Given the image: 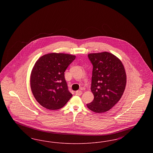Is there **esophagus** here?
Masks as SVG:
<instances>
[{"label":"esophagus","instance_id":"esophagus-1","mask_svg":"<svg viewBox=\"0 0 153 153\" xmlns=\"http://www.w3.org/2000/svg\"><path fill=\"white\" fill-rule=\"evenodd\" d=\"M81 94H82V91H81L79 90V91H76V95L80 96V95H81Z\"/></svg>","mask_w":153,"mask_h":153}]
</instances>
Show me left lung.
<instances>
[{"instance_id":"left-lung-1","label":"left lung","mask_w":153,"mask_h":153,"mask_svg":"<svg viewBox=\"0 0 153 153\" xmlns=\"http://www.w3.org/2000/svg\"><path fill=\"white\" fill-rule=\"evenodd\" d=\"M93 65L91 91L94 95L88 108L96 113L112 108L123 94L126 74L121 61L108 52L88 55Z\"/></svg>"}]
</instances>
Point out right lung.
Listing matches in <instances>:
<instances>
[{
  "instance_id": "right-lung-1",
  "label": "right lung",
  "mask_w": 153,
  "mask_h": 153,
  "mask_svg": "<svg viewBox=\"0 0 153 153\" xmlns=\"http://www.w3.org/2000/svg\"><path fill=\"white\" fill-rule=\"evenodd\" d=\"M76 58L64 53H50L39 58L32 70L30 85L36 101L47 109L63 107L72 97L64 72Z\"/></svg>"
}]
</instances>
